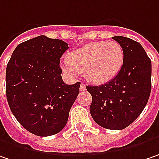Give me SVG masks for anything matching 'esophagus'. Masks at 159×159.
<instances>
[{"label": "esophagus", "instance_id": "1", "mask_svg": "<svg viewBox=\"0 0 159 159\" xmlns=\"http://www.w3.org/2000/svg\"><path fill=\"white\" fill-rule=\"evenodd\" d=\"M86 90V85L84 84H80V91H82V92H84V91H85Z\"/></svg>", "mask_w": 159, "mask_h": 159}]
</instances>
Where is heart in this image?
Returning <instances> with one entry per match:
<instances>
[{"mask_svg": "<svg viewBox=\"0 0 159 159\" xmlns=\"http://www.w3.org/2000/svg\"><path fill=\"white\" fill-rule=\"evenodd\" d=\"M124 59V49L117 42H92L69 52L64 68L74 75L84 72L88 81L100 84L112 80L119 73Z\"/></svg>", "mask_w": 159, "mask_h": 159, "instance_id": "heart-1", "label": "heart"}]
</instances>
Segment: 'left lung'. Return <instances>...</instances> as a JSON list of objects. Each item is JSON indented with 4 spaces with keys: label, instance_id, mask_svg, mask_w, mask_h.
I'll return each instance as SVG.
<instances>
[{
    "label": "left lung",
    "instance_id": "obj_1",
    "mask_svg": "<svg viewBox=\"0 0 159 159\" xmlns=\"http://www.w3.org/2000/svg\"><path fill=\"white\" fill-rule=\"evenodd\" d=\"M124 49V64L107 84L88 85L93 97L90 112L101 127L122 130L141 115L151 92V60L138 42L124 36L112 37Z\"/></svg>",
    "mask_w": 159,
    "mask_h": 159
}]
</instances>
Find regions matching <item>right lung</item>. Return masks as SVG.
Wrapping results in <instances>:
<instances>
[{
    "label": "right lung",
    "instance_id": "add662e5",
    "mask_svg": "<svg viewBox=\"0 0 159 159\" xmlns=\"http://www.w3.org/2000/svg\"><path fill=\"white\" fill-rule=\"evenodd\" d=\"M68 44L40 35L18 44L6 68V96L12 114L37 136H51L65 127L81 83L66 84L60 58Z\"/></svg>",
    "mask_w": 159,
    "mask_h": 159
}]
</instances>
